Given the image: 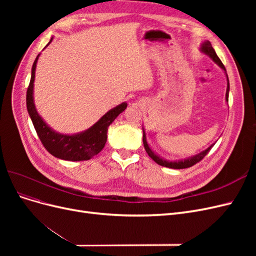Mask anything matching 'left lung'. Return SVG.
Here are the masks:
<instances>
[{
  "mask_svg": "<svg viewBox=\"0 0 256 256\" xmlns=\"http://www.w3.org/2000/svg\"><path fill=\"white\" fill-rule=\"evenodd\" d=\"M200 50H202V52H204L205 54H207L208 56H210L212 58V60L214 62V63L218 64L226 74V67H224V65L222 64L221 60L218 58V56H216V53L214 50L210 42H208V40L204 42L202 44V46H200ZM226 78H228V74H226ZM228 92H230V82H228V88H226V102H228ZM143 144H144V148H145L146 152L148 154V156L154 162H156V164H158L159 166H166V168H177V170L187 168H190L192 166H194L196 164H198V162H200V160H202L206 156V154L209 152V150H210L212 148V146L214 145V143L212 145L209 146L207 150H205L202 152H200L198 154H196V156H193L191 158L184 159V160H180V161H168V160H164V159L160 158L159 156H157V154L150 150V147L148 146V144H147V141H146V134H145L144 129H143Z\"/></svg>",
  "mask_w": 256,
  "mask_h": 256,
  "instance_id": "left-lung-1",
  "label": "left lung"
}]
</instances>
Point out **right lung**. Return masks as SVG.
I'll list each match as a JSON object with an SVG mask.
<instances>
[{
    "instance_id": "right-lung-1",
    "label": "right lung",
    "mask_w": 256,
    "mask_h": 256,
    "mask_svg": "<svg viewBox=\"0 0 256 256\" xmlns=\"http://www.w3.org/2000/svg\"><path fill=\"white\" fill-rule=\"evenodd\" d=\"M51 42L52 38L50 42ZM38 58H40V54L37 56L33 64L32 76H30V81L26 90L28 112L33 122L38 138H40L44 148L54 157L68 161L90 160L92 157L96 156L98 152L102 150L106 142L108 128L122 112L125 111L127 104L122 102L120 106L113 108L112 110L106 112L94 126H92L90 129L83 131L81 134L69 136L56 132L44 122L40 115L37 113L34 104L33 88Z\"/></svg>"
}]
</instances>
